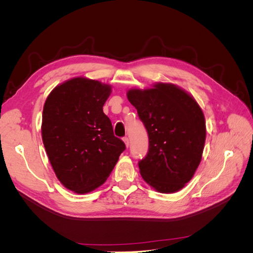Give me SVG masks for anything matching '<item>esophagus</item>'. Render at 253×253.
<instances>
[{
    "label": "esophagus",
    "instance_id": "1",
    "mask_svg": "<svg viewBox=\"0 0 253 253\" xmlns=\"http://www.w3.org/2000/svg\"><path fill=\"white\" fill-rule=\"evenodd\" d=\"M124 142H125V144H126V148H128V144H129V140H128V138H127V137H125V138H124Z\"/></svg>",
    "mask_w": 253,
    "mask_h": 253
}]
</instances>
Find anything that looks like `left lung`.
<instances>
[{"label":"left lung","mask_w":253,"mask_h":253,"mask_svg":"<svg viewBox=\"0 0 253 253\" xmlns=\"http://www.w3.org/2000/svg\"><path fill=\"white\" fill-rule=\"evenodd\" d=\"M126 96L149 135V152L138 164L143 180L160 193L177 192L192 179L202 160L206 121L201 106L172 83L131 88Z\"/></svg>","instance_id":"obj_1"}]
</instances>
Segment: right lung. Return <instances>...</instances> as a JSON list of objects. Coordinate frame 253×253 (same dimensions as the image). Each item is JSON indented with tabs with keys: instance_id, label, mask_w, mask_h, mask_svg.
Listing matches in <instances>:
<instances>
[{
	"instance_id": "1",
	"label": "right lung",
	"mask_w": 253,
	"mask_h": 253,
	"mask_svg": "<svg viewBox=\"0 0 253 253\" xmlns=\"http://www.w3.org/2000/svg\"><path fill=\"white\" fill-rule=\"evenodd\" d=\"M111 93L110 84L76 77L57 85L44 103L46 154L59 181L75 193L103 185L126 150L102 110Z\"/></svg>"
}]
</instances>
